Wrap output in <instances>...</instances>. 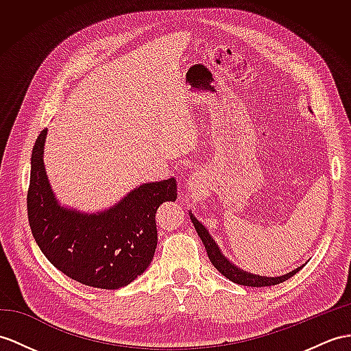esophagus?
I'll return each instance as SVG.
<instances>
[{
  "label": "esophagus",
  "instance_id": "34e87169",
  "mask_svg": "<svg viewBox=\"0 0 351 351\" xmlns=\"http://www.w3.org/2000/svg\"><path fill=\"white\" fill-rule=\"evenodd\" d=\"M187 189H189L191 193H198V192L202 189V180H201V177L193 176V177L191 178V180H189V183H187Z\"/></svg>",
  "mask_w": 351,
  "mask_h": 351
}]
</instances>
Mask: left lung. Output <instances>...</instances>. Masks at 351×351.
Here are the masks:
<instances>
[{"label":"left lung","mask_w":351,"mask_h":351,"mask_svg":"<svg viewBox=\"0 0 351 351\" xmlns=\"http://www.w3.org/2000/svg\"><path fill=\"white\" fill-rule=\"evenodd\" d=\"M191 220L192 223L196 229V232L201 237V240L205 245V249H207V254H208V259L211 261V263L215 265V268L220 272L221 276H225L226 278H229L230 281H234L237 285H241V286H249V287H263V286H276L283 283V281L289 280L292 276H295L296 272L301 269V268H296L295 271L289 272L286 276H281V277H261V276H256V274H250V272H245L240 268H237L232 262H229L223 253L219 250V247L216 245L215 240L210 237L208 230L205 229V226H202V223H199L198 220H196L192 215H191Z\"/></svg>","instance_id":"obj_1"}]
</instances>
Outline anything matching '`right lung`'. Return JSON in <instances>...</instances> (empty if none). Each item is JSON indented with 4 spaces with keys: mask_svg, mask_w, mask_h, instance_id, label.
Masks as SVG:
<instances>
[{
    "mask_svg": "<svg viewBox=\"0 0 351 351\" xmlns=\"http://www.w3.org/2000/svg\"><path fill=\"white\" fill-rule=\"evenodd\" d=\"M47 130L36 140L31 155L27 196L31 232L49 262L66 277L99 289L130 285L150 265L158 244L156 211L176 201L177 182L146 183L97 215L61 207L43 164Z\"/></svg>",
    "mask_w": 351,
    "mask_h": 351,
    "instance_id": "add662e5",
    "label": "right lung"
}]
</instances>
